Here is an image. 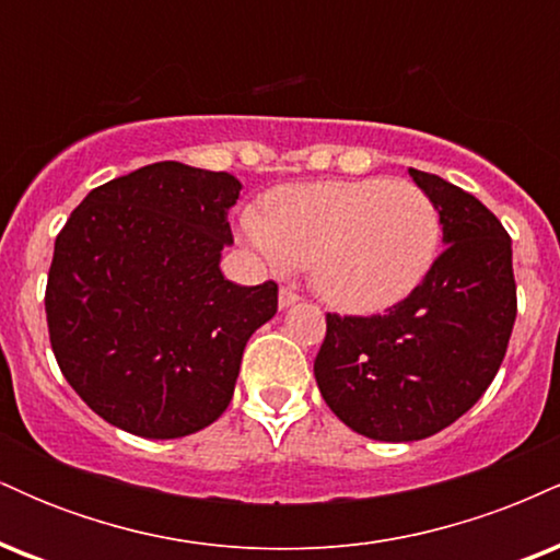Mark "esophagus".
I'll return each instance as SVG.
<instances>
[{
    "mask_svg": "<svg viewBox=\"0 0 560 560\" xmlns=\"http://www.w3.org/2000/svg\"><path fill=\"white\" fill-rule=\"evenodd\" d=\"M298 300H300V294L292 292V289H281V292H279V307H281V311H284V307H289V305H294Z\"/></svg>",
    "mask_w": 560,
    "mask_h": 560,
    "instance_id": "esophagus-1",
    "label": "esophagus"
}]
</instances>
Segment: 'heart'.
<instances>
[{
  "label": "heart",
  "mask_w": 560,
  "mask_h": 560,
  "mask_svg": "<svg viewBox=\"0 0 560 560\" xmlns=\"http://www.w3.org/2000/svg\"><path fill=\"white\" fill-rule=\"evenodd\" d=\"M242 236L273 271L311 266L316 292L339 311L376 313L432 271L442 223L421 186L400 178L289 184L244 208Z\"/></svg>",
  "instance_id": "obj_1"
}]
</instances>
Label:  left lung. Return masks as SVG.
Instances as JSON below:
<instances>
[{
  "label": "left lung",
  "instance_id": "1",
  "mask_svg": "<svg viewBox=\"0 0 560 560\" xmlns=\"http://www.w3.org/2000/svg\"><path fill=\"white\" fill-rule=\"evenodd\" d=\"M432 197L442 249L384 316H326L313 374L345 427L378 442L427 440L485 395L516 320L511 236L477 197L410 168Z\"/></svg>",
  "mask_w": 560,
  "mask_h": 560
}]
</instances>
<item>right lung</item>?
<instances>
[{"instance_id": "right-lung-1", "label": "right lung", "mask_w": 560, "mask_h": 560, "mask_svg": "<svg viewBox=\"0 0 560 560\" xmlns=\"http://www.w3.org/2000/svg\"><path fill=\"white\" fill-rule=\"evenodd\" d=\"M231 173L163 160L96 186L57 234L47 324L57 365L96 416L147 440L210 427L247 339L276 316L273 281L221 273Z\"/></svg>"}]
</instances>
